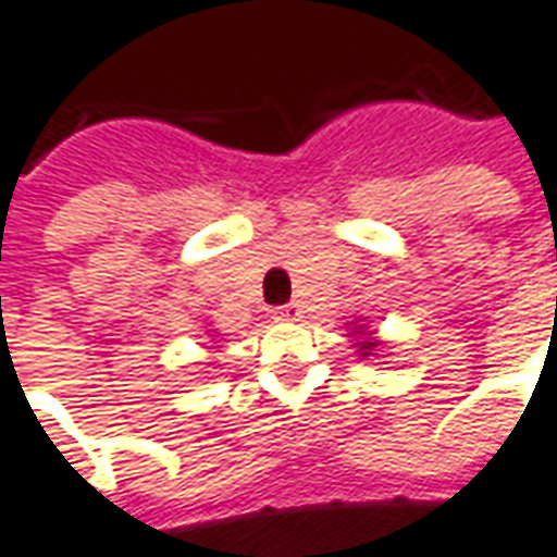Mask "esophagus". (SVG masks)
I'll return each instance as SVG.
<instances>
[{
	"instance_id": "34e87169",
	"label": "esophagus",
	"mask_w": 557,
	"mask_h": 557,
	"mask_svg": "<svg viewBox=\"0 0 557 557\" xmlns=\"http://www.w3.org/2000/svg\"><path fill=\"white\" fill-rule=\"evenodd\" d=\"M274 313H277V320H298V317H301V305H298V301H289V305H280Z\"/></svg>"
}]
</instances>
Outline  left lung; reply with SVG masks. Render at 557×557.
Returning a JSON list of instances; mask_svg holds the SVG:
<instances>
[{"label":"left lung","mask_w":557,"mask_h":557,"mask_svg":"<svg viewBox=\"0 0 557 557\" xmlns=\"http://www.w3.org/2000/svg\"><path fill=\"white\" fill-rule=\"evenodd\" d=\"M354 332H362V326L354 329ZM357 347H359V354H362V357H372V350H377V342H374V338H366V342H359Z\"/></svg>","instance_id":"8db88e82"}]
</instances>
